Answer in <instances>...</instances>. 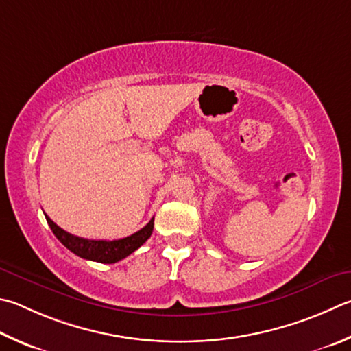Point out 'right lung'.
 Segmentation results:
<instances>
[{
	"mask_svg": "<svg viewBox=\"0 0 351 351\" xmlns=\"http://www.w3.org/2000/svg\"><path fill=\"white\" fill-rule=\"evenodd\" d=\"M46 219L55 237L58 238L61 244L67 247L70 252L75 253L76 256L95 261V263L101 264H113L127 258L130 253L138 250V248L150 238L152 232H154V218H152L147 226L143 227L139 232L130 234V237L113 241H97L73 237V234L67 233L66 230H62L61 227L56 226L49 216H46Z\"/></svg>",
	"mask_w": 351,
	"mask_h": 351,
	"instance_id": "right-lung-1",
	"label": "right lung"
}]
</instances>
